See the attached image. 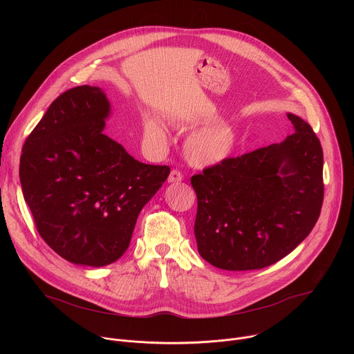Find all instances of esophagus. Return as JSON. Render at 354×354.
I'll return each instance as SVG.
<instances>
[{
    "label": "esophagus",
    "instance_id": "esophagus-1",
    "mask_svg": "<svg viewBox=\"0 0 354 354\" xmlns=\"http://www.w3.org/2000/svg\"><path fill=\"white\" fill-rule=\"evenodd\" d=\"M182 180H183V175L179 171H176V169L171 171V174L168 176V183H178Z\"/></svg>",
    "mask_w": 354,
    "mask_h": 354
}]
</instances>
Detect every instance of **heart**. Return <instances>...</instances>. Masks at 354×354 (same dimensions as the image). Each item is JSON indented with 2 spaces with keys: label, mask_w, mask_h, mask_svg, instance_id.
<instances>
[{
  "label": "heart",
  "mask_w": 354,
  "mask_h": 354,
  "mask_svg": "<svg viewBox=\"0 0 354 354\" xmlns=\"http://www.w3.org/2000/svg\"><path fill=\"white\" fill-rule=\"evenodd\" d=\"M172 124H178L179 119H171ZM144 138L156 145L167 142L164 127L154 119H147L142 123ZM238 141L236 130L225 122L213 123L193 131L185 141V154L187 161L197 168H212L227 161Z\"/></svg>",
  "instance_id": "b5f03b06"
}]
</instances>
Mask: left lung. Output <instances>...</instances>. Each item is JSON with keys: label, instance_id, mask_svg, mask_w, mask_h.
<instances>
[{"label": "left lung", "instance_id": "left-lung-1", "mask_svg": "<svg viewBox=\"0 0 354 354\" xmlns=\"http://www.w3.org/2000/svg\"><path fill=\"white\" fill-rule=\"evenodd\" d=\"M192 176L200 257L224 270H255L287 257L314 228L324 200V154L311 126Z\"/></svg>", "mask_w": 354, "mask_h": 354}]
</instances>
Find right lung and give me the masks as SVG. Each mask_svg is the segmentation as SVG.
Instances as JSON below:
<instances>
[{"instance_id":"add662e5","label":"right lung","mask_w":354,"mask_h":354,"mask_svg":"<svg viewBox=\"0 0 354 354\" xmlns=\"http://www.w3.org/2000/svg\"><path fill=\"white\" fill-rule=\"evenodd\" d=\"M112 106L105 91L62 93L26 138L19 179L44 242L66 261L91 268L116 262L141 209L169 175L104 133Z\"/></svg>"}]
</instances>
